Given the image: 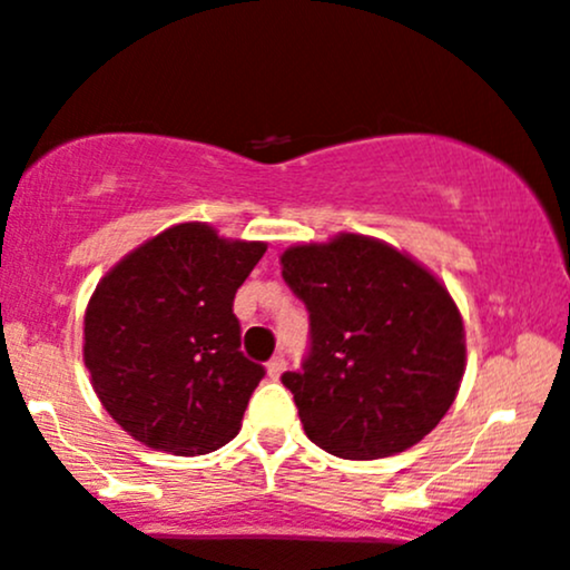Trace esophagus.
Returning <instances> with one entry per match:
<instances>
[{"label":"esophagus","instance_id":"esophagus-1","mask_svg":"<svg viewBox=\"0 0 570 570\" xmlns=\"http://www.w3.org/2000/svg\"><path fill=\"white\" fill-rule=\"evenodd\" d=\"M284 368H286L284 355H273V358L267 361V376H271V380H278V376L284 374Z\"/></svg>","mask_w":570,"mask_h":570}]
</instances>
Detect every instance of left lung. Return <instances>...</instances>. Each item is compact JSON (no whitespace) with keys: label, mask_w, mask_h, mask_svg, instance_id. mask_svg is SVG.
Listing matches in <instances>:
<instances>
[{"label":"left lung","mask_w":570,"mask_h":570,"mask_svg":"<svg viewBox=\"0 0 570 570\" xmlns=\"http://www.w3.org/2000/svg\"><path fill=\"white\" fill-rule=\"evenodd\" d=\"M281 276L303 299L311 345L281 376L315 445L380 459L420 443L454 403L464 326L433 273L374 238L292 246Z\"/></svg>","instance_id":"obj_1"}]
</instances>
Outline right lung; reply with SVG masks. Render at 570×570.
Masks as SVG:
<instances>
[{
	"label": "right lung",
	"instance_id": "1",
	"mask_svg": "<svg viewBox=\"0 0 570 570\" xmlns=\"http://www.w3.org/2000/svg\"><path fill=\"white\" fill-rule=\"evenodd\" d=\"M263 255L265 244L183 223L100 281L85 315V363L135 441L194 456L238 435L265 366L242 353L233 297Z\"/></svg>",
	"mask_w": 570,
	"mask_h": 570
}]
</instances>
